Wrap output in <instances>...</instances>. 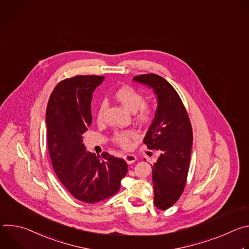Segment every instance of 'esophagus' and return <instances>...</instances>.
Returning a JSON list of instances; mask_svg holds the SVG:
<instances>
[{"instance_id":"34e87169","label":"esophagus","mask_w":249,"mask_h":249,"mask_svg":"<svg viewBox=\"0 0 249 249\" xmlns=\"http://www.w3.org/2000/svg\"><path fill=\"white\" fill-rule=\"evenodd\" d=\"M123 159H124V160H126V162L129 163V164L134 163V162L136 161V160H137L136 156H135V155H132V154H127V155H125V156L123 157Z\"/></svg>"}]
</instances>
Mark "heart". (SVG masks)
<instances>
[{
  "label": "heart",
  "mask_w": 249,
  "mask_h": 249,
  "mask_svg": "<svg viewBox=\"0 0 249 249\" xmlns=\"http://www.w3.org/2000/svg\"><path fill=\"white\" fill-rule=\"evenodd\" d=\"M115 98L124 107L134 114V118L141 124L149 125L156 117V110L154 106L145 102V96L139 90L130 86H124L115 91ZM107 107L106 101H102L99 104L97 111V121L101 122L104 117V113ZM137 137V132L132 129L115 131L112 135V142L122 149H129L132 146L133 140Z\"/></svg>",
  "instance_id": "b5f03b06"
}]
</instances>
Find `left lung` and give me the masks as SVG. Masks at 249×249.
I'll return each mask as SVG.
<instances>
[{
	"label": "left lung",
	"mask_w": 249,
	"mask_h": 249,
	"mask_svg": "<svg viewBox=\"0 0 249 249\" xmlns=\"http://www.w3.org/2000/svg\"><path fill=\"white\" fill-rule=\"evenodd\" d=\"M134 81L153 88L158 95L156 117L144 144L160 153L152 164L154 203L164 211L178 201L186 185L193 141L191 122L180 96L162 77L144 74Z\"/></svg>",
	"instance_id": "1"
}]
</instances>
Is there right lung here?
Here are the masks:
<instances>
[{
	"instance_id": "1",
	"label": "right lung",
	"mask_w": 249,
	"mask_h": 249,
	"mask_svg": "<svg viewBox=\"0 0 249 249\" xmlns=\"http://www.w3.org/2000/svg\"><path fill=\"white\" fill-rule=\"evenodd\" d=\"M103 77L75 76L61 81L46 109L47 142L52 165L60 181L76 199L94 204L115 195L128 165L108 153L86 151L84 134L91 124L92 92Z\"/></svg>"
}]
</instances>
